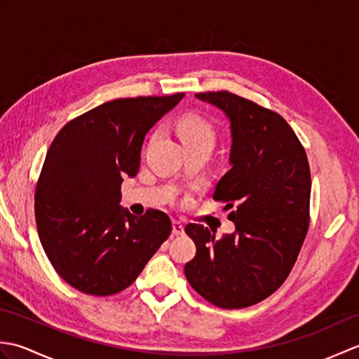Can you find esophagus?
<instances>
[{"label": "esophagus", "mask_w": 359, "mask_h": 359, "mask_svg": "<svg viewBox=\"0 0 359 359\" xmlns=\"http://www.w3.org/2000/svg\"><path fill=\"white\" fill-rule=\"evenodd\" d=\"M185 233V226L180 220H172V234L175 236H182Z\"/></svg>", "instance_id": "esophagus-1"}]
</instances>
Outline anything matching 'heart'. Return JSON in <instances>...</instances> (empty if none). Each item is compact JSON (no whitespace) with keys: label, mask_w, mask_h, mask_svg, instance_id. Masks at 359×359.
I'll list each match as a JSON object with an SVG mask.
<instances>
[{"label":"heart","mask_w":359,"mask_h":359,"mask_svg":"<svg viewBox=\"0 0 359 359\" xmlns=\"http://www.w3.org/2000/svg\"><path fill=\"white\" fill-rule=\"evenodd\" d=\"M177 134L184 147L193 143H212L215 142V129L203 117L197 114H188L177 121Z\"/></svg>","instance_id":"heart-1"}]
</instances>
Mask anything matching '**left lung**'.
I'll use <instances>...</instances> for the list:
<instances>
[{
    "label": "left lung",
    "mask_w": 359,
    "mask_h": 359,
    "mask_svg": "<svg viewBox=\"0 0 359 359\" xmlns=\"http://www.w3.org/2000/svg\"><path fill=\"white\" fill-rule=\"evenodd\" d=\"M230 120L228 171L212 199L233 211L236 231L216 239L188 224L196 256L185 276L197 293L220 309L255 306L273 294L292 271L310 224L311 177L306 149L278 112L228 90L199 93Z\"/></svg>",
    "instance_id": "left-lung-1"
}]
</instances>
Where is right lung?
<instances>
[{
    "mask_svg": "<svg viewBox=\"0 0 359 359\" xmlns=\"http://www.w3.org/2000/svg\"><path fill=\"white\" fill-rule=\"evenodd\" d=\"M185 94L117 98L66 123L35 189L44 253L67 284L94 296L129 287L171 234L163 211L121 210V182L140 166L144 135Z\"/></svg>",
    "mask_w": 359,
    "mask_h": 359,
    "instance_id": "add662e5",
    "label": "right lung"
}]
</instances>
